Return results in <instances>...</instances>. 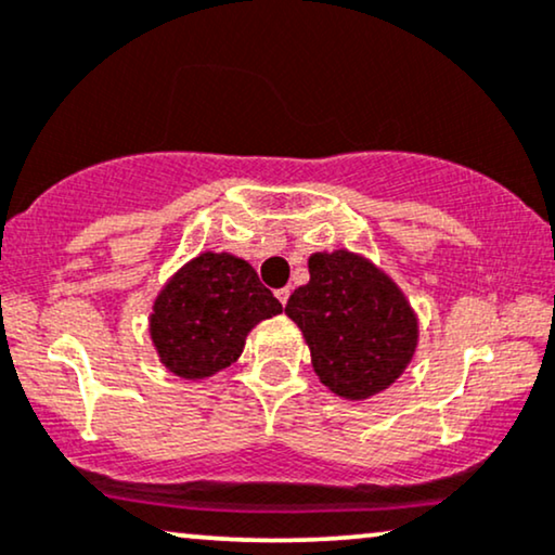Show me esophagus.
Returning a JSON list of instances; mask_svg holds the SVG:
<instances>
[{
	"label": "esophagus",
	"instance_id": "obj_1",
	"mask_svg": "<svg viewBox=\"0 0 555 555\" xmlns=\"http://www.w3.org/2000/svg\"><path fill=\"white\" fill-rule=\"evenodd\" d=\"M291 287H280V291H275V295H278V300H280V304H283V306H287V298H291Z\"/></svg>",
	"mask_w": 555,
	"mask_h": 555
}]
</instances>
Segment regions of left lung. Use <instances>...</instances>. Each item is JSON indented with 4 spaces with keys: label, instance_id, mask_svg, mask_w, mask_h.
<instances>
[{
    "label": "left lung",
    "instance_id": "obj_1",
    "mask_svg": "<svg viewBox=\"0 0 555 555\" xmlns=\"http://www.w3.org/2000/svg\"><path fill=\"white\" fill-rule=\"evenodd\" d=\"M311 280L285 313L304 331L315 374L331 392L366 400L390 387L418 349V315L398 283L349 249L313 251Z\"/></svg>",
    "mask_w": 555,
    "mask_h": 555
}]
</instances>
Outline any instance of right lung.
I'll return each instance as SVG.
<instances>
[{
    "mask_svg": "<svg viewBox=\"0 0 555 555\" xmlns=\"http://www.w3.org/2000/svg\"><path fill=\"white\" fill-rule=\"evenodd\" d=\"M283 313L255 268L229 251H201L157 293L150 339L165 370L206 379L240 359L257 323Z\"/></svg>",
    "mask_w": 555,
    "mask_h": 555,
    "instance_id": "add662e5",
    "label": "right lung"
}]
</instances>
